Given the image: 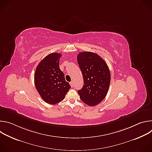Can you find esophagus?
<instances>
[{
    "label": "esophagus",
    "mask_w": 152,
    "mask_h": 152,
    "mask_svg": "<svg viewBox=\"0 0 152 152\" xmlns=\"http://www.w3.org/2000/svg\"><path fill=\"white\" fill-rule=\"evenodd\" d=\"M70 85H71L72 87H73V86H74V82H73V81L70 82Z\"/></svg>",
    "instance_id": "34e87169"
}]
</instances>
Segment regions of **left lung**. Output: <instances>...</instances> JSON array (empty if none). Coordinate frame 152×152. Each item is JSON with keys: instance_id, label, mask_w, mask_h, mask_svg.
Returning <instances> with one entry per match:
<instances>
[{"instance_id": "8db88e82", "label": "left lung", "mask_w": 152, "mask_h": 152, "mask_svg": "<svg viewBox=\"0 0 152 152\" xmlns=\"http://www.w3.org/2000/svg\"><path fill=\"white\" fill-rule=\"evenodd\" d=\"M77 62L82 73L83 86L77 93L81 100L90 106L99 104L109 90L111 74L106 62L91 52L77 55Z\"/></svg>"}]
</instances>
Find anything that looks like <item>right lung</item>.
I'll return each mask as SVG.
<instances>
[{
	"instance_id": "1",
	"label": "right lung",
	"mask_w": 152,
	"mask_h": 152,
	"mask_svg": "<svg viewBox=\"0 0 152 152\" xmlns=\"http://www.w3.org/2000/svg\"><path fill=\"white\" fill-rule=\"evenodd\" d=\"M61 56L58 53L46 56L39 63L34 74L35 85L38 93L43 100L51 104L63 100L71 88L59 69Z\"/></svg>"
}]
</instances>
